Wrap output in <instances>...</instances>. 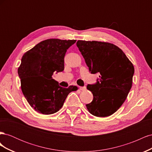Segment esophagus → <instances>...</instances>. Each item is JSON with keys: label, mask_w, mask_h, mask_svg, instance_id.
Segmentation results:
<instances>
[{"label": "esophagus", "mask_w": 152, "mask_h": 152, "mask_svg": "<svg viewBox=\"0 0 152 152\" xmlns=\"http://www.w3.org/2000/svg\"><path fill=\"white\" fill-rule=\"evenodd\" d=\"M79 89L80 91H85L86 89V87L84 86V87H80Z\"/></svg>", "instance_id": "34e87169"}]
</instances>
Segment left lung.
<instances>
[{
  "label": "left lung",
  "mask_w": 152,
  "mask_h": 152,
  "mask_svg": "<svg viewBox=\"0 0 152 152\" xmlns=\"http://www.w3.org/2000/svg\"><path fill=\"white\" fill-rule=\"evenodd\" d=\"M77 45L91 73H100L99 82L87 86L93 94L87 109L98 117L111 115L124 103L131 89L134 66L122 50L112 43L78 40Z\"/></svg>",
  "instance_id": "obj_1"
}]
</instances>
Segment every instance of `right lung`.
<instances>
[{
	"instance_id": "1",
	"label": "right lung",
	"mask_w": 152,
	"mask_h": 152,
	"mask_svg": "<svg viewBox=\"0 0 152 152\" xmlns=\"http://www.w3.org/2000/svg\"><path fill=\"white\" fill-rule=\"evenodd\" d=\"M76 40L49 39L26 51L18 69L21 89L27 102L36 112L50 115L58 112L69 93L78 87L59 86L52 75L64 70L66 50Z\"/></svg>"
}]
</instances>
